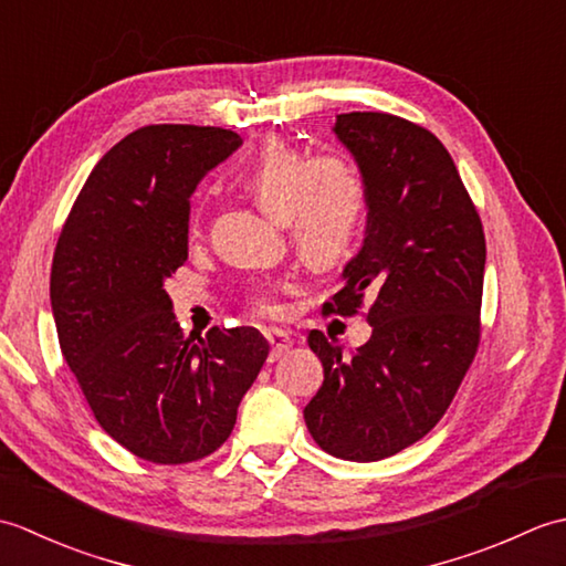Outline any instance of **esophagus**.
<instances>
[{"mask_svg": "<svg viewBox=\"0 0 566 566\" xmlns=\"http://www.w3.org/2000/svg\"><path fill=\"white\" fill-rule=\"evenodd\" d=\"M264 338L270 343V359H280L292 347L290 333H284L280 328H264Z\"/></svg>", "mask_w": 566, "mask_h": 566, "instance_id": "1", "label": "esophagus"}]
</instances>
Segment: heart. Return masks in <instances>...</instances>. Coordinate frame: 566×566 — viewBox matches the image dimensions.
I'll use <instances>...</instances> for the list:
<instances>
[{"label":"heart","mask_w":566,"mask_h":566,"mask_svg":"<svg viewBox=\"0 0 566 566\" xmlns=\"http://www.w3.org/2000/svg\"><path fill=\"white\" fill-rule=\"evenodd\" d=\"M243 182L260 207L282 219L294 245L311 268L333 270L353 255L365 221L367 189L355 167L335 158L298 150L286 140H268L252 155ZM191 233L199 223L191 221ZM286 284H258L248 296L255 316H282L280 294Z\"/></svg>","instance_id":"obj_1"}]
</instances>
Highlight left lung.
<instances>
[{"instance_id":"obj_1","label":"left lung","mask_w":566,"mask_h":566,"mask_svg":"<svg viewBox=\"0 0 566 566\" xmlns=\"http://www.w3.org/2000/svg\"><path fill=\"white\" fill-rule=\"evenodd\" d=\"M367 189V238L323 314L365 318L371 338L343 345L308 333L323 384L304 408L321 450L350 462L401 452L438 426L482 338L486 240L479 211L442 143L384 112L335 122Z\"/></svg>"}]
</instances>
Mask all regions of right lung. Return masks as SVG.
Listing matches in <instances>:
<instances>
[{
	"mask_svg": "<svg viewBox=\"0 0 566 566\" xmlns=\"http://www.w3.org/2000/svg\"><path fill=\"white\" fill-rule=\"evenodd\" d=\"M240 143L216 126L134 130L94 165L55 245L60 350L104 432L155 464L219 450L270 353L248 326L185 338L165 292L187 262L191 191Z\"/></svg>",
	"mask_w": 566,
	"mask_h": 566,
	"instance_id": "1",
	"label": "right lung"
}]
</instances>
